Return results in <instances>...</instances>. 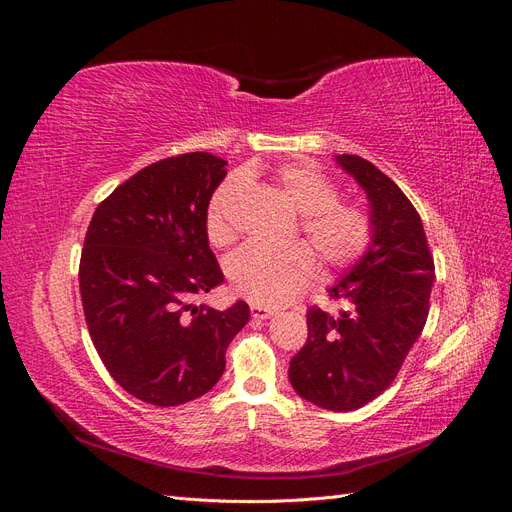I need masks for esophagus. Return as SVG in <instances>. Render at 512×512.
I'll list each match as a JSON object with an SVG mask.
<instances>
[{"mask_svg": "<svg viewBox=\"0 0 512 512\" xmlns=\"http://www.w3.org/2000/svg\"><path fill=\"white\" fill-rule=\"evenodd\" d=\"M250 312H252V318H256V320H267L273 316V309L262 307V305H252Z\"/></svg>", "mask_w": 512, "mask_h": 512, "instance_id": "1", "label": "esophagus"}]
</instances>
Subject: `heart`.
<instances>
[{"label":"heart","instance_id":"obj_1","mask_svg":"<svg viewBox=\"0 0 512 512\" xmlns=\"http://www.w3.org/2000/svg\"><path fill=\"white\" fill-rule=\"evenodd\" d=\"M292 209L303 215L301 228L312 243L318 258L327 267H346L371 243L374 222L367 209L337 200L335 183L320 170L307 164H286L273 177ZM245 192L241 177L228 179L213 194L207 213V235L211 243L226 245L237 235L232 213ZM228 280L237 294L256 305L277 307L288 303L294 294L312 280L316 258L303 243L269 247L250 243L228 258Z\"/></svg>","mask_w":512,"mask_h":512}]
</instances>
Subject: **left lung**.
<instances>
[{"label": "left lung", "instance_id": "8db88e82", "mask_svg": "<svg viewBox=\"0 0 512 512\" xmlns=\"http://www.w3.org/2000/svg\"><path fill=\"white\" fill-rule=\"evenodd\" d=\"M335 164L365 192L374 235L329 288L346 309L307 312V342L292 356L288 378L314 406L350 412L395 380L427 322L436 273L421 215L399 185L359 156L344 153Z\"/></svg>", "mask_w": 512, "mask_h": 512}]
</instances>
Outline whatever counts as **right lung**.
I'll list each match as a JSON object with an SVG mask.
<instances>
[{
  "label": "right lung",
  "instance_id": "right-lung-1",
  "mask_svg": "<svg viewBox=\"0 0 512 512\" xmlns=\"http://www.w3.org/2000/svg\"><path fill=\"white\" fill-rule=\"evenodd\" d=\"M226 164L205 151L151 164L102 200L87 228L79 284L91 342L145 404L181 406L211 391L250 320L245 301L224 312L192 303L224 282L207 209Z\"/></svg>",
  "mask_w": 512,
  "mask_h": 512
}]
</instances>
